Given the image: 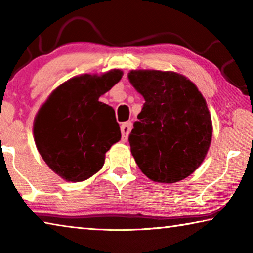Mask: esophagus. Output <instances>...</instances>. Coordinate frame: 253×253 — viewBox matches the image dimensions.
Returning a JSON list of instances; mask_svg holds the SVG:
<instances>
[{
    "instance_id": "esophagus-1",
    "label": "esophagus",
    "mask_w": 253,
    "mask_h": 253,
    "mask_svg": "<svg viewBox=\"0 0 253 253\" xmlns=\"http://www.w3.org/2000/svg\"><path fill=\"white\" fill-rule=\"evenodd\" d=\"M121 130H122L123 140H124V142H126L127 137H128V135H129V132H130V130H131V123H130V122H126V123L122 124Z\"/></svg>"
}]
</instances>
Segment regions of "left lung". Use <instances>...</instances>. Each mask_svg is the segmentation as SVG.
I'll list each match as a JSON object with an SVG mask.
<instances>
[{
    "label": "left lung",
    "instance_id": "8db88e82",
    "mask_svg": "<svg viewBox=\"0 0 253 253\" xmlns=\"http://www.w3.org/2000/svg\"><path fill=\"white\" fill-rule=\"evenodd\" d=\"M128 79L145 99L128 137L138 168L158 183L190 176L202 164L212 139L211 115L202 93L173 71L131 70Z\"/></svg>",
    "mask_w": 253,
    "mask_h": 253
}]
</instances>
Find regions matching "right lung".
Listing matches in <instances>:
<instances>
[{
    "label": "right lung",
    "instance_id": "right-lung-1",
    "mask_svg": "<svg viewBox=\"0 0 253 253\" xmlns=\"http://www.w3.org/2000/svg\"><path fill=\"white\" fill-rule=\"evenodd\" d=\"M123 71L74 77L54 89L34 119L37 148L49 168L69 182L99 170L105 154L121 140L115 110L99 101L122 79Z\"/></svg>",
    "mask_w": 253,
    "mask_h": 253
}]
</instances>
